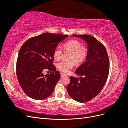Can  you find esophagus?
I'll return each instance as SVG.
<instances>
[{
    "label": "esophagus",
    "mask_w": 128,
    "mask_h": 128,
    "mask_svg": "<svg viewBox=\"0 0 128 128\" xmlns=\"http://www.w3.org/2000/svg\"><path fill=\"white\" fill-rule=\"evenodd\" d=\"M60 76H61V77H64V76H67V75L66 74H64V73H60Z\"/></svg>",
    "instance_id": "1"
}]
</instances>
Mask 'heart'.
<instances>
[{
  "label": "heart",
  "instance_id": "heart-1",
  "mask_svg": "<svg viewBox=\"0 0 128 128\" xmlns=\"http://www.w3.org/2000/svg\"><path fill=\"white\" fill-rule=\"evenodd\" d=\"M83 44L80 40H72L67 42L64 44V51L70 52L68 59L70 61H62L56 64L57 68L64 72H68L74 67L75 64L80 65L86 61L88 54V49ZM63 51L59 46H56L53 52L54 59L59 60L61 59Z\"/></svg>",
  "mask_w": 128,
  "mask_h": 128
}]
</instances>
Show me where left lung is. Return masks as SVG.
<instances>
[{
	"instance_id": "obj_1",
	"label": "left lung",
	"mask_w": 128,
	"mask_h": 128,
	"mask_svg": "<svg viewBox=\"0 0 128 128\" xmlns=\"http://www.w3.org/2000/svg\"><path fill=\"white\" fill-rule=\"evenodd\" d=\"M86 40L88 49L86 61L76 69L80 78L70 77L67 87L68 94L80 102H86L94 99L102 90L110 70V61L104 45L88 34H73ZM84 77L82 78V76Z\"/></svg>"
}]
</instances>
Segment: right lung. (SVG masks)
I'll return each instance as SVG.
<instances>
[{
    "label": "right lung",
    "mask_w": 128,
    "mask_h": 128,
    "mask_svg": "<svg viewBox=\"0 0 128 128\" xmlns=\"http://www.w3.org/2000/svg\"><path fill=\"white\" fill-rule=\"evenodd\" d=\"M67 34L46 32L29 38L20 49L16 61L18 82L31 98L42 100L51 96L60 77L53 64L54 50ZM46 70L52 71L46 76Z\"/></svg>",
    "instance_id": "obj_1"
}]
</instances>
